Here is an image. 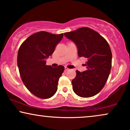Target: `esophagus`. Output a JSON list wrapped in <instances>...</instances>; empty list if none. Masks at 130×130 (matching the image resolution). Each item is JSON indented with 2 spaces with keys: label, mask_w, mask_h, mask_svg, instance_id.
I'll list each match as a JSON object with an SVG mask.
<instances>
[{
  "label": "esophagus",
  "mask_w": 130,
  "mask_h": 130,
  "mask_svg": "<svg viewBox=\"0 0 130 130\" xmlns=\"http://www.w3.org/2000/svg\"><path fill=\"white\" fill-rule=\"evenodd\" d=\"M69 70V69L67 68V67H65V71H68Z\"/></svg>",
  "instance_id": "1"
}]
</instances>
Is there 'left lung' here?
I'll return each instance as SVG.
<instances>
[{
    "instance_id": "8db88e82",
    "label": "left lung",
    "mask_w": 130,
    "mask_h": 130,
    "mask_svg": "<svg viewBox=\"0 0 130 130\" xmlns=\"http://www.w3.org/2000/svg\"><path fill=\"white\" fill-rule=\"evenodd\" d=\"M64 35L75 43L79 57L87 59V70H76L72 80L73 91L84 98L92 97L102 90L110 74L112 55L109 43L97 31L88 27Z\"/></svg>"
}]
</instances>
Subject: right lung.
Returning <instances> with one entry per match:
<instances>
[{
	"label": "right lung",
	"mask_w": 130,
	"mask_h": 130,
	"mask_svg": "<svg viewBox=\"0 0 130 130\" xmlns=\"http://www.w3.org/2000/svg\"><path fill=\"white\" fill-rule=\"evenodd\" d=\"M63 37V34L38 32L27 38L18 50L17 65L22 81L28 90L39 98H50L57 92L64 67L47 66L46 60Z\"/></svg>",
	"instance_id": "right-lung-1"
}]
</instances>
